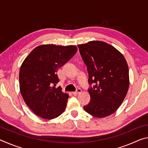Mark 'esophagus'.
<instances>
[{
	"mask_svg": "<svg viewBox=\"0 0 148 148\" xmlns=\"http://www.w3.org/2000/svg\"><path fill=\"white\" fill-rule=\"evenodd\" d=\"M82 89H79V88H77V89H76V91H74V92H72V94L73 95H78V94H79V93H81L82 92Z\"/></svg>",
	"mask_w": 148,
	"mask_h": 148,
	"instance_id": "obj_1",
	"label": "esophagus"
}]
</instances>
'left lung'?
Instances as JSON below:
<instances>
[{"label":"left lung","instance_id":"obj_1","mask_svg":"<svg viewBox=\"0 0 148 148\" xmlns=\"http://www.w3.org/2000/svg\"><path fill=\"white\" fill-rule=\"evenodd\" d=\"M89 74L90 102L84 106L96 117L108 116L121 104L129 86V68L123 55L111 45L91 41L77 45Z\"/></svg>","mask_w":148,"mask_h":148}]
</instances>
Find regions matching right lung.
Segmentation results:
<instances>
[{"label": "right lung", "instance_id": "add662e5", "mask_svg": "<svg viewBox=\"0 0 148 148\" xmlns=\"http://www.w3.org/2000/svg\"><path fill=\"white\" fill-rule=\"evenodd\" d=\"M75 46L42 45L30 53L19 71L20 91L32 111L44 119H51L64 111L69 95L63 93L57 70L77 52Z\"/></svg>", "mask_w": 148, "mask_h": 148}]
</instances>
